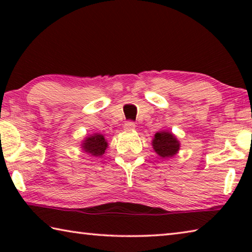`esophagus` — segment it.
Here are the masks:
<instances>
[{
  "label": "esophagus",
  "mask_w": 252,
  "mask_h": 252,
  "mask_svg": "<svg viewBox=\"0 0 252 252\" xmlns=\"http://www.w3.org/2000/svg\"><path fill=\"white\" fill-rule=\"evenodd\" d=\"M123 129H125V131H133L135 129V125L133 122H126L125 123V126H123Z\"/></svg>",
  "instance_id": "1"
}]
</instances>
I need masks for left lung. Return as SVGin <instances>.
<instances>
[{"label":"left lung","instance_id":"8db88e82","mask_svg":"<svg viewBox=\"0 0 252 252\" xmlns=\"http://www.w3.org/2000/svg\"><path fill=\"white\" fill-rule=\"evenodd\" d=\"M152 147L160 158L168 159L176 156L180 150V142L172 132L159 131L153 136Z\"/></svg>","mask_w":252,"mask_h":252}]
</instances>
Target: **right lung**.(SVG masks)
Returning a JSON list of instances; mask_svg holds the SVG:
<instances>
[{"mask_svg": "<svg viewBox=\"0 0 252 252\" xmlns=\"http://www.w3.org/2000/svg\"><path fill=\"white\" fill-rule=\"evenodd\" d=\"M108 146L109 143L103 134L93 133L85 136L81 143V149H82V152H85L89 156L100 158L104 155Z\"/></svg>", "mask_w": 252, "mask_h": 252, "instance_id": "obj_1", "label": "right lung"}]
</instances>
